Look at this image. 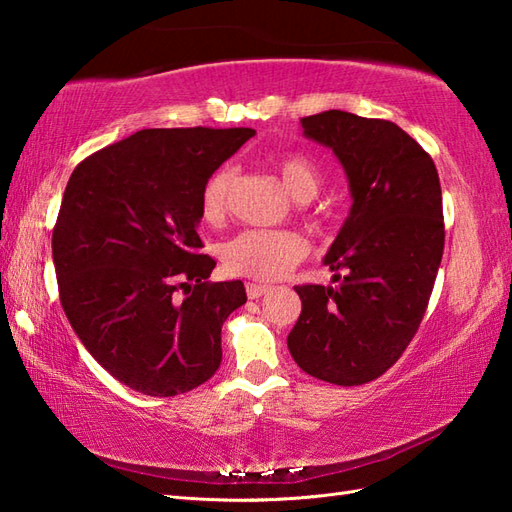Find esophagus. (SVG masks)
<instances>
[{
	"label": "esophagus",
	"mask_w": 512,
	"mask_h": 512,
	"mask_svg": "<svg viewBox=\"0 0 512 512\" xmlns=\"http://www.w3.org/2000/svg\"><path fill=\"white\" fill-rule=\"evenodd\" d=\"M268 290H270V286H264V284H246V295H248V299L264 297Z\"/></svg>",
	"instance_id": "esophagus-1"
}]
</instances>
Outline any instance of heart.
Wrapping results in <instances>:
<instances>
[{"mask_svg": "<svg viewBox=\"0 0 512 512\" xmlns=\"http://www.w3.org/2000/svg\"><path fill=\"white\" fill-rule=\"evenodd\" d=\"M281 182L295 200L308 202L321 189V169L317 162L303 154H288L275 162ZM235 184V167H217L200 191V213L204 222L220 224L228 213V198ZM308 244L295 231H242L228 239L220 248V259L228 273L250 279H279L303 262Z\"/></svg>", "mask_w": 512, "mask_h": 512, "instance_id": "b5f03b06", "label": "heart"}]
</instances>
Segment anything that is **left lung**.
Segmentation results:
<instances>
[{
  "mask_svg": "<svg viewBox=\"0 0 512 512\" xmlns=\"http://www.w3.org/2000/svg\"><path fill=\"white\" fill-rule=\"evenodd\" d=\"M301 125L341 160L354 204L325 257L339 286H295L288 350L314 378L363 385L398 361L427 312L444 250L440 178L391 121L328 110Z\"/></svg>",
  "mask_w": 512,
  "mask_h": 512,
  "instance_id": "left-lung-1",
  "label": "left lung"
}]
</instances>
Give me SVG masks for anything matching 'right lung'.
Here are the masks:
<instances>
[{
	"instance_id": "1",
	"label": "right lung",
	"mask_w": 512,
	"mask_h": 512,
	"mask_svg": "<svg viewBox=\"0 0 512 512\" xmlns=\"http://www.w3.org/2000/svg\"><path fill=\"white\" fill-rule=\"evenodd\" d=\"M255 129H140L94 151L68 180L52 228L65 317L123 385L178 396L222 363V325L242 281H206L200 191Z\"/></svg>"
}]
</instances>
